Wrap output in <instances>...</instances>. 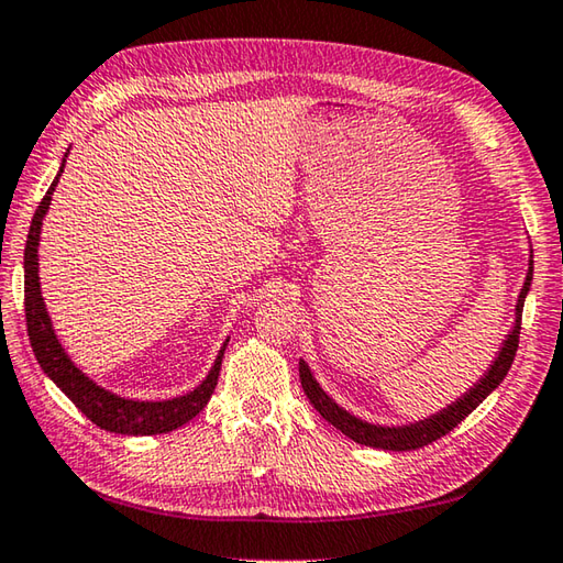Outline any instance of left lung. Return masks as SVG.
Returning <instances> with one entry per match:
<instances>
[{"instance_id": "8db88e82", "label": "left lung", "mask_w": 563, "mask_h": 563, "mask_svg": "<svg viewBox=\"0 0 563 563\" xmlns=\"http://www.w3.org/2000/svg\"><path fill=\"white\" fill-rule=\"evenodd\" d=\"M531 265H534V263L529 261L527 280H525L522 292H519V300H517L515 330L507 334V340L503 344V350H499L495 364L489 366L483 379H479L473 388H470V391L463 398H457L455 404L443 408L441 413L426 418V421H418V423H411V426H398V428L364 423V421H360V418H354L352 413H346L344 408L336 406L332 398L322 391L320 384L312 379L308 364L300 362V382H302L305 394H308V398H310V404L317 408V411H320L324 421H330L336 428V431L350 435L354 443L382 448V451H418V448H423L428 443L438 441V438H443L445 433H451L460 421H465V418L473 413L475 408L483 404L485 398L493 394L499 384H503V379L509 372V366H512V362H515V354H517V346H519V330H522L525 298H527L529 285H531Z\"/></svg>"}]
</instances>
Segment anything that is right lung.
I'll return each mask as SVG.
<instances>
[{
  "label": "right lung",
  "instance_id": "obj_1",
  "mask_svg": "<svg viewBox=\"0 0 563 563\" xmlns=\"http://www.w3.org/2000/svg\"><path fill=\"white\" fill-rule=\"evenodd\" d=\"M64 165H60L54 184H51L46 191V197L41 199L26 236L24 312H26L29 342H32V350L36 354L41 369L48 374V379L54 382L98 428H103V431H110V433H122V435H155V433L175 431V428L191 421V418L209 404L213 388H217V382H219L221 360H223V352H227V344L221 346V352L217 356V362H213L207 379H203L187 396L172 398V401H130V398H120L115 394L106 391V388L96 386L86 374H80V369H76V364L68 360L64 346L58 344L54 330H51V320L46 314L44 298H41V288H38L41 221L46 217L51 194L56 189Z\"/></svg>",
  "mask_w": 563,
  "mask_h": 563
}]
</instances>
